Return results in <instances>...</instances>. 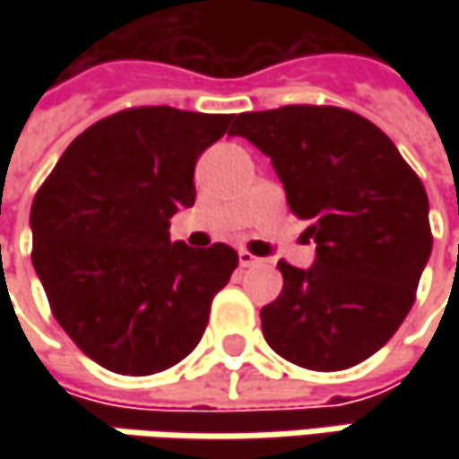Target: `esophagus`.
Segmentation results:
<instances>
[{"label":"esophagus","instance_id":"esophagus-1","mask_svg":"<svg viewBox=\"0 0 459 459\" xmlns=\"http://www.w3.org/2000/svg\"><path fill=\"white\" fill-rule=\"evenodd\" d=\"M238 255H239V265H242V268H255V265L263 263L260 257H255L253 253H247V250H239Z\"/></svg>","mask_w":459,"mask_h":459}]
</instances>
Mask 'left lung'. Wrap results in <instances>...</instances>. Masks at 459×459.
<instances>
[{"label":"left lung","mask_w":459,"mask_h":459,"mask_svg":"<svg viewBox=\"0 0 459 459\" xmlns=\"http://www.w3.org/2000/svg\"><path fill=\"white\" fill-rule=\"evenodd\" d=\"M273 163L307 238L311 268L281 260L283 291L263 307L265 342L308 370H344L388 342L432 253L429 199L391 137L340 107L293 104L235 117Z\"/></svg>","instance_id":"left-lung-1"}]
</instances>
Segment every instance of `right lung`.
Returning a JSON list of instances; mask_svg holds the SVG:
<instances>
[{"instance_id":"obj_1","label":"right lung","mask_w":459,"mask_h":459,"mask_svg":"<svg viewBox=\"0 0 459 459\" xmlns=\"http://www.w3.org/2000/svg\"><path fill=\"white\" fill-rule=\"evenodd\" d=\"M232 119L173 107L104 117L35 194V273L58 325L101 368L152 376L202 340L239 257L224 242H170L168 220L194 206L196 160Z\"/></svg>"}]
</instances>
